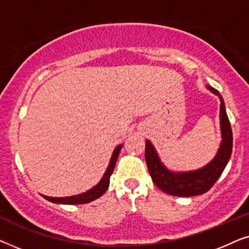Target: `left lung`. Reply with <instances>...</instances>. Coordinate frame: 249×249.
<instances>
[{
  "mask_svg": "<svg viewBox=\"0 0 249 249\" xmlns=\"http://www.w3.org/2000/svg\"><path fill=\"white\" fill-rule=\"evenodd\" d=\"M213 93H219L213 88L209 87ZM220 104V119L221 130H222V142L220 149L212 162L203 169L194 172L175 173L169 171L161 164L160 159L156 155L151 142L146 141L145 160L147 164L149 175L152 180L162 192L173 196H196L204 194L212 188L216 180L220 178L228 161H229L231 152H232V130H231L230 121L228 119L226 107L221 95H219Z\"/></svg>",
  "mask_w": 249,
  "mask_h": 249,
  "instance_id": "8db88e82",
  "label": "left lung"
}]
</instances>
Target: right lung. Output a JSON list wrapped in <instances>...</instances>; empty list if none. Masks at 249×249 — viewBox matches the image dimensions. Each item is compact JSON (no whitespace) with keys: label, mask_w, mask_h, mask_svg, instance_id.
Returning <instances> with one entry per match:
<instances>
[{"label":"right lung","mask_w":249,"mask_h":249,"mask_svg":"<svg viewBox=\"0 0 249 249\" xmlns=\"http://www.w3.org/2000/svg\"><path fill=\"white\" fill-rule=\"evenodd\" d=\"M121 151V145L118 146L117 148L114 149L113 155H112L110 164H108V168L107 169V172L104 173V177L102 178L100 182L97 183L94 188H91L88 192L80 194V195H76V196H69V197H49V196H44V198L50 200V202L53 203H57V204H69V205H77V204H86V203H90L93 200L97 199L98 197H101L103 194L107 192V189L108 188V185H110V177L113 172L114 166H115V162H117L118 156L120 154Z\"/></svg>","instance_id":"1"}]
</instances>
